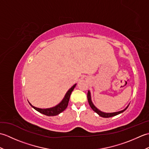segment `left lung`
<instances>
[{"label":"left lung","mask_w":149,"mask_h":149,"mask_svg":"<svg viewBox=\"0 0 149 149\" xmlns=\"http://www.w3.org/2000/svg\"><path fill=\"white\" fill-rule=\"evenodd\" d=\"M88 102H89V104L90 107H91V109H92L95 112L97 113L98 115L99 116H100L101 117H103V118H109V117H112L114 116H116V115H118L119 114L123 113V111H125L127 109V108L128 107L129 105L125 107L124 109H123L122 111H117V112H114V113H105V112H103V111H101L100 110H99V109L97 108V107L94 105L92 100H91V93L90 91L88 90Z\"/></svg>","instance_id":"1"}]
</instances>
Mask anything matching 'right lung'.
<instances>
[{
	"label": "right lung",
	"instance_id": "add662e5",
	"mask_svg": "<svg viewBox=\"0 0 149 149\" xmlns=\"http://www.w3.org/2000/svg\"><path fill=\"white\" fill-rule=\"evenodd\" d=\"M77 84H75L74 86L72 87H71L70 89L68 90L67 92L66 93L65 95L63 98V100L60 102L58 105H56L54 107H50V108H46V109H42V108H38V107H34L33 106L32 104H31L29 101V104L32 106L33 108L36 110L37 111H38L41 113L43 114V115H47V116H56L59 115V113H61V112H63L66 107L68 106V102H69V99H70V95L72 92V91L74 90V88L76 86Z\"/></svg>",
	"mask_w": 149,
	"mask_h": 149
}]
</instances>
